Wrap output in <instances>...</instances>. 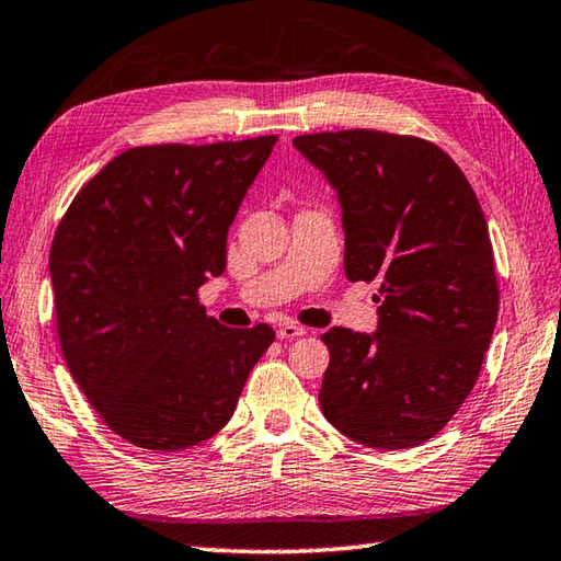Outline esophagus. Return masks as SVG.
Instances as JSON below:
<instances>
[{"label":"esophagus","mask_w":561,"mask_h":561,"mask_svg":"<svg viewBox=\"0 0 561 561\" xmlns=\"http://www.w3.org/2000/svg\"><path fill=\"white\" fill-rule=\"evenodd\" d=\"M276 334H278V340H295V336H302V334H308V332H305V327H300V324L285 322V324L278 327Z\"/></svg>","instance_id":"obj_1"}]
</instances>
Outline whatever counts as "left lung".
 <instances>
[{
	"label": "left lung",
	"mask_w": 561,
	"mask_h": 561,
	"mask_svg": "<svg viewBox=\"0 0 561 561\" xmlns=\"http://www.w3.org/2000/svg\"><path fill=\"white\" fill-rule=\"evenodd\" d=\"M293 144L340 195L346 278L380 285L376 334H322L324 417L366 447L422 445L477 386L499 320L479 197L461 168L420 136L344 129Z\"/></svg>",
	"instance_id": "left-lung-1"
}]
</instances>
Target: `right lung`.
Instances as JSON below:
<instances>
[{
  "mask_svg": "<svg viewBox=\"0 0 561 561\" xmlns=\"http://www.w3.org/2000/svg\"><path fill=\"white\" fill-rule=\"evenodd\" d=\"M278 136L126 149L92 175L50 244L58 342L70 376L116 435L153 451L227 425L266 322L229 330L199 305L227 268V231Z\"/></svg>",
  "mask_w": 561,
  "mask_h": 561,
  "instance_id": "right-lung-1",
  "label": "right lung"
}]
</instances>
